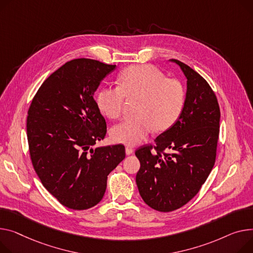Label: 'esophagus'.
<instances>
[{
    "mask_svg": "<svg viewBox=\"0 0 253 253\" xmlns=\"http://www.w3.org/2000/svg\"><path fill=\"white\" fill-rule=\"evenodd\" d=\"M125 153H126V155H127V156L132 155V154L134 153V149H133L132 147H130V146H126V148H125Z\"/></svg>",
    "mask_w": 253,
    "mask_h": 253,
    "instance_id": "esophagus-1",
    "label": "esophagus"
}]
</instances>
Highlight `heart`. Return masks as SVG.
Wrapping results in <instances>:
<instances>
[{"mask_svg": "<svg viewBox=\"0 0 253 253\" xmlns=\"http://www.w3.org/2000/svg\"><path fill=\"white\" fill-rule=\"evenodd\" d=\"M125 98L138 99L136 117L115 125L111 136L117 142L135 145L153 129H170L183 112L186 94L179 80L166 78L154 66L134 65L121 73L119 86L109 85L97 91L95 104L104 116L115 120L121 116Z\"/></svg>", "mask_w": 253, "mask_h": 253, "instance_id": "b5f03b06", "label": "heart"}]
</instances>
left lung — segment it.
Segmentation results:
<instances>
[{"instance_id": "8db88e82", "label": "left lung", "mask_w": 253, "mask_h": 253, "mask_svg": "<svg viewBox=\"0 0 253 253\" xmlns=\"http://www.w3.org/2000/svg\"><path fill=\"white\" fill-rule=\"evenodd\" d=\"M177 64L187 82L185 106L178 121L135 151L140 162L136 184L144 203L159 211H172L192 199L215 161L220 132V107L207 80L186 64ZM170 150V154L160 153Z\"/></svg>"}]
</instances>
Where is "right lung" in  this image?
<instances>
[{
    "label": "right lung",
    "mask_w": 253,
    "mask_h": 253,
    "mask_svg": "<svg viewBox=\"0 0 253 253\" xmlns=\"http://www.w3.org/2000/svg\"><path fill=\"white\" fill-rule=\"evenodd\" d=\"M115 69L116 65L91 59L67 62L43 81L28 110L33 168L44 188L66 208L96 206L108 175L125 158L122 144L93 147L107 132L93 95Z\"/></svg>",
    "instance_id": "right-lung-1"
}]
</instances>
